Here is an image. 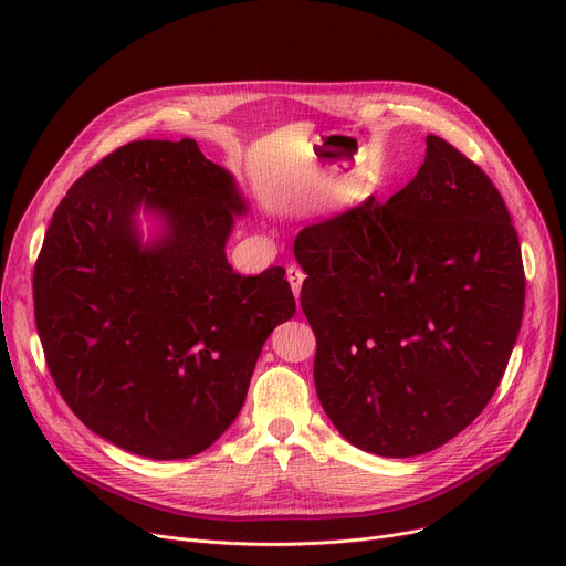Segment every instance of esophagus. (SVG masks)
<instances>
[{
	"label": "esophagus",
	"instance_id": "1",
	"mask_svg": "<svg viewBox=\"0 0 566 566\" xmlns=\"http://www.w3.org/2000/svg\"><path fill=\"white\" fill-rule=\"evenodd\" d=\"M286 280H289V284H291V291H293V295H295V301L301 298V289H303V280H305V273L301 271L298 265H286Z\"/></svg>",
	"mask_w": 566,
	"mask_h": 566
}]
</instances>
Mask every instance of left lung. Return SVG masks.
<instances>
[{
  "mask_svg": "<svg viewBox=\"0 0 566 566\" xmlns=\"http://www.w3.org/2000/svg\"><path fill=\"white\" fill-rule=\"evenodd\" d=\"M301 305L316 335V395L355 448L406 459L486 408L516 344L525 273L491 178L427 137L412 181L305 227Z\"/></svg>",
  "mask_w": 566,
  "mask_h": 566,
  "instance_id": "left-lung-1",
  "label": "left lung"
}]
</instances>
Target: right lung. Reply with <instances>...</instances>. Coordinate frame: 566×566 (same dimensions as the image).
Here are the masks:
<instances>
[{"mask_svg": "<svg viewBox=\"0 0 566 566\" xmlns=\"http://www.w3.org/2000/svg\"><path fill=\"white\" fill-rule=\"evenodd\" d=\"M161 220L140 243L136 213ZM245 213L233 176L195 139L130 142L56 206L34 268V312L56 390L126 452L188 459L241 412L261 346L295 314L284 268L233 273Z\"/></svg>", "mask_w": 566, "mask_h": 566, "instance_id": "obj_1", "label": "right lung"}]
</instances>
